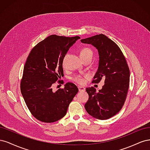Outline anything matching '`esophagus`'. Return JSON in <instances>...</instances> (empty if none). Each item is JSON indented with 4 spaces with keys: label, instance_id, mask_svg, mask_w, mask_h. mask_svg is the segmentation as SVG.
Instances as JSON below:
<instances>
[{
    "label": "esophagus",
    "instance_id": "34e87169",
    "mask_svg": "<svg viewBox=\"0 0 150 150\" xmlns=\"http://www.w3.org/2000/svg\"><path fill=\"white\" fill-rule=\"evenodd\" d=\"M79 91H84L85 90V88L84 87H83V86H79Z\"/></svg>",
    "mask_w": 150,
    "mask_h": 150
}]
</instances>
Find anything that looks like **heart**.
<instances>
[{
    "mask_svg": "<svg viewBox=\"0 0 150 150\" xmlns=\"http://www.w3.org/2000/svg\"><path fill=\"white\" fill-rule=\"evenodd\" d=\"M88 55H91L92 56L93 55V52L91 51V49H90L89 48H83L80 51V57H85L86 56H88ZM65 59H66V57H64V59H63V62H62V65L64 67H65ZM86 76H83L81 75H75V76L73 77V81H74L76 83L80 84V85H83L85 83V78H86Z\"/></svg>",
    "mask_w": 150,
    "mask_h": 150,
    "instance_id": "1",
    "label": "heart"
}]
</instances>
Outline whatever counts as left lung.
Returning <instances> with one entry per match:
<instances>
[{"label":"left lung","instance_id":"1","mask_svg":"<svg viewBox=\"0 0 150 150\" xmlns=\"http://www.w3.org/2000/svg\"><path fill=\"white\" fill-rule=\"evenodd\" d=\"M80 41L92 45L98 52V68L93 82L98 83L105 79L98 92L93 86L86 88L89 98L85 110L95 118L108 119L120 112L127 98L130 73L126 59L119 47L101 33Z\"/></svg>","mask_w":150,"mask_h":150}]
</instances>
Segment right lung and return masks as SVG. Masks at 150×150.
Listing matches in <instances>:
<instances>
[{"label":"right lung","mask_w":150,"mask_h":150,"mask_svg":"<svg viewBox=\"0 0 150 150\" xmlns=\"http://www.w3.org/2000/svg\"><path fill=\"white\" fill-rule=\"evenodd\" d=\"M80 38L50 35L33 47L27 57L21 90L28 110L40 122L53 123L62 118L78 93L77 86L70 82L56 91L52 86L64 76L63 59Z\"/></svg>","instance_id":"right-lung-1"}]
</instances>
